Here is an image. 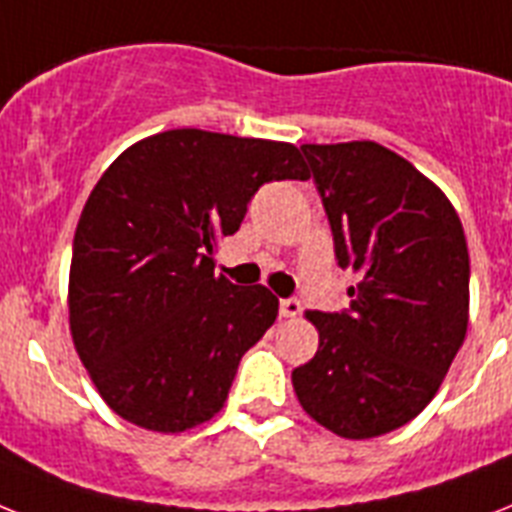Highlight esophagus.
<instances>
[{
  "mask_svg": "<svg viewBox=\"0 0 512 512\" xmlns=\"http://www.w3.org/2000/svg\"><path fill=\"white\" fill-rule=\"evenodd\" d=\"M278 313L284 315V318H297L302 313V302L297 297H284L278 302Z\"/></svg>",
  "mask_w": 512,
  "mask_h": 512,
  "instance_id": "1",
  "label": "esophagus"
}]
</instances>
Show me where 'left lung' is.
I'll return each instance as SVG.
<instances>
[{"label": "left lung", "mask_w": 512, "mask_h": 512, "mask_svg": "<svg viewBox=\"0 0 512 512\" xmlns=\"http://www.w3.org/2000/svg\"><path fill=\"white\" fill-rule=\"evenodd\" d=\"M339 268L355 270L342 313L313 310L321 344L294 368L299 405L344 439L413 421L434 400L468 328V244L455 207L376 141L305 144Z\"/></svg>", "instance_id": "8db88e82"}]
</instances>
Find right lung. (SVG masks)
Listing matches in <instances>:
<instances>
[{
	"instance_id": "obj_1",
	"label": "right lung",
	"mask_w": 512,
	"mask_h": 512,
	"mask_svg": "<svg viewBox=\"0 0 512 512\" xmlns=\"http://www.w3.org/2000/svg\"><path fill=\"white\" fill-rule=\"evenodd\" d=\"M286 178H307L294 144L199 128L149 136L99 178L73 239L70 331L120 418L176 434L223 407L278 299L215 276L213 247Z\"/></svg>"
}]
</instances>
